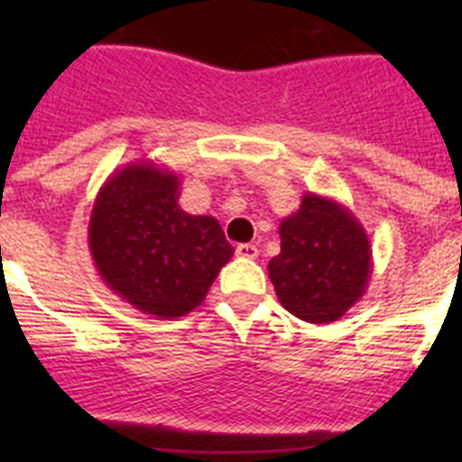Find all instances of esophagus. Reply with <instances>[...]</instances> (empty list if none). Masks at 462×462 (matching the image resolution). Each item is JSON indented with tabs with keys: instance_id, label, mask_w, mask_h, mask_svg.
Wrapping results in <instances>:
<instances>
[{
	"instance_id": "esophagus-1",
	"label": "esophagus",
	"mask_w": 462,
	"mask_h": 462,
	"mask_svg": "<svg viewBox=\"0 0 462 462\" xmlns=\"http://www.w3.org/2000/svg\"><path fill=\"white\" fill-rule=\"evenodd\" d=\"M236 254L243 256V259H256V254H259V250H256V245L240 243L238 247H236Z\"/></svg>"
}]
</instances>
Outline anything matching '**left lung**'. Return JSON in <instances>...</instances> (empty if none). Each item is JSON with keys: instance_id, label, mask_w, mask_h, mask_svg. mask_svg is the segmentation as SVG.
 <instances>
[{"instance_id": "1", "label": "left lung", "mask_w": 462, "mask_h": 462, "mask_svg": "<svg viewBox=\"0 0 462 462\" xmlns=\"http://www.w3.org/2000/svg\"><path fill=\"white\" fill-rule=\"evenodd\" d=\"M280 238L268 275L293 317L330 324L361 300L373 275V247L349 208L308 191L300 208L280 222Z\"/></svg>"}]
</instances>
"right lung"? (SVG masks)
Returning <instances> with one entry per match:
<instances>
[{"mask_svg":"<svg viewBox=\"0 0 462 462\" xmlns=\"http://www.w3.org/2000/svg\"><path fill=\"white\" fill-rule=\"evenodd\" d=\"M178 199V173L154 162H132L101 185L88 228L106 287L159 319L199 308L234 256L217 219L189 215Z\"/></svg>","mask_w":462,"mask_h":462,"instance_id":"1","label":"right lung"}]
</instances>
